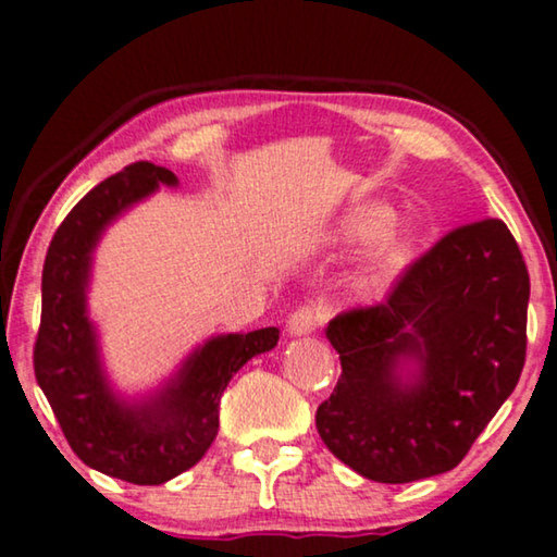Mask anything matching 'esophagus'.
I'll list each match as a JSON object with an SVG mask.
<instances>
[{"instance_id": "obj_1", "label": "esophagus", "mask_w": 557, "mask_h": 557, "mask_svg": "<svg viewBox=\"0 0 557 557\" xmlns=\"http://www.w3.org/2000/svg\"><path fill=\"white\" fill-rule=\"evenodd\" d=\"M317 324H319V309L314 304H304V307H299L292 317H288L286 330L292 337H304V334L314 332Z\"/></svg>"}]
</instances>
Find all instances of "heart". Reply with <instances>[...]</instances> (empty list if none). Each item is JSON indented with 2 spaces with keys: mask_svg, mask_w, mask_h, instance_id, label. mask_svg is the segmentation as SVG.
<instances>
[{
  "mask_svg": "<svg viewBox=\"0 0 557 557\" xmlns=\"http://www.w3.org/2000/svg\"><path fill=\"white\" fill-rule=\"evenodd\" d=\"M391 223L393 210L387 205L368 202L349 210L334 231V238L345 246H362V243L380 238L375 250H372L368 271V286L372 288L391 284L413 258V235L408 231H387Z\"/></svg>",
  "mask_w": 557,
  "mask_h": 557,
  "instance_id": "1",
  "label": "heart"
}]
</instances>
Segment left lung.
I'll return each instance as SVG.
<instances>
[{"label":"left lung","mask_w":557,"mask_h":557,"mask_svg":"<svg viewBox=\"0 0 557 557\" xmlns=\"http://www.w3.org/2000/svg\"><path fill=\"white\" fill-rule=\"evenodd\" d=\"M528 301V265L502 220L444 235L383 304L342 311L326 326L342 362L317 408L326 448L383 484L459 467L520 380ZM403 363L414 370L403 376Z\"/></svg>","instance_id":"left-lung-1"}]
</instances>
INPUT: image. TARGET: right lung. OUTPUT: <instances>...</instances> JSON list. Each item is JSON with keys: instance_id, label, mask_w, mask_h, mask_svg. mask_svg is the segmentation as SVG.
<instances>
[{"instance_id": "add662e5", "label": "right lung", "mask_w": 557, "mask_h": 557, "mask_svg": "<svg viewBox=\"0 0 557 557\" xmlns=\"http://www.w3.org/2000/svg\"><path fill=\"white\" fill-rule=\"evenodd\" d=\"M174 172L128 164L96 185L52 235L42 265V317L35 377L67 444L83 463L132 484H164L195 467L218 436L220 395L250 357L276 347L278 330L210 337L149 398L126 403L111 391L86 292L94 250L106 227Z\"/></svg>"}]
</instances>
